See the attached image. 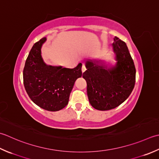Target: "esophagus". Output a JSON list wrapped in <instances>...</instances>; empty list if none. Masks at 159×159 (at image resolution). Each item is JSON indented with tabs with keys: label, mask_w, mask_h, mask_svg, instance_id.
Segmentation results:
<instances>
[{
	"label": "esophagus",
	"mask_w": 159,
	"mask_h": 159,
	"mask_svg": "<svg viewBox=\"0 0 159 159\" xmlns=\"http://www.w3.org/2000/svg\"><path fill=\"white\" fill-rule=\"evenodd\" d=\"M82 73H84L86 70V66H85V65H84V64H83V65H82Z\"/></svg>",
	"instance_id": "34e87169"
}]
</instances>
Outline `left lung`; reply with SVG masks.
I'll return each mask as SVG.
<instances>
[{
	"instance_id": "1",
	"label": "left lung",
	"mask_w": 159,
	"mask_h": 159,
	"mask_svg": "<svg viewBox=\"0 0 159 159\" xmlns=\"http://www.w3.org/2000/svg\"><path fill=\"white\" fill-rule=\"evenodd\" d=\"M112 56L108 62L88 60L83 78L87 83L89 102L99 111H108L125 101L135 84L136 69L127 45L114 38Z\"/></svg>"
}]
</instances>
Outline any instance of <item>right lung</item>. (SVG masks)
I'll return each instance as SVG.
<instances>
[{
	"label": "right lung",
	"mask_w": 159,
	"mask_h": 159,
	"mask_svg": "<svg viewBox=\"0 0 159 159\" xmlns=\"http://www.w3.org/2000/svg\"><path fill=\"white\" fill-rule=\"evenodd\" d=\"M46 40L43 38L35 43L29 53L23 70L24 86L35 104L46 111H58L69 103L74 84L82 75V64L74 69L47 64L41 54Z\"/></svg>",
	"instance_id": "1"
}]
</instances>
